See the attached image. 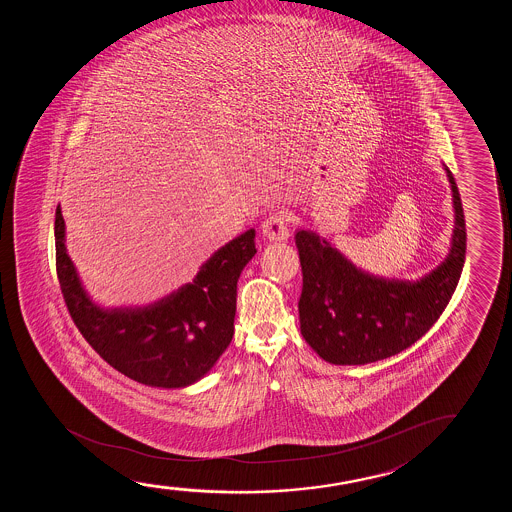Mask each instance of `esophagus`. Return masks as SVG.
<instances>
[{"label":"esophagus","mask_w":512,"mask_h":512,"mask_svg":"<svg viewBox=\"0 0 512 512\" xmlns=\"http://www.w3.org/2000/svg\"><path fill=\"white\" fill-rule=\"evenodd\" d=\"M290 222L292 213L287 210H278L271 213L262 224V232L269 241H285L290 236Z\"/></svg>","instance_id":"obj_1"}]
</instances>
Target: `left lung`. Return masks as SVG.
<instances>
[{"instance_id":"8db88e82","label":"left lung","mask_w":512,"mask_h":512,"mask_svg":"<svg viewBox=\"0 0 512 512\" xmlns=\"http://www.w3.org/2000/svg\"><path fill=\"white\" fill-rule=\"evenodd\" d=\"M446 169L455 208L448 257L416 281L358 269L313 231H297L302 267L301 334L330 364L364 365L397 355L425 336L455 292L467 250L462 199Z\"/></svg>"}]
</instances>
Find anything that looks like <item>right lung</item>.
<instances>
[{"mask_svg": "<svg viewBox=\"0 0 512 512\" xmlns=\"http://www.w3.org/2000/svg\"><path fill=\"white\" fill-rule=\"evenodd\" d=\"M56 269L64 302L99 357L141 385L185 388L204 378L232 341L239 274L257 253L248 229L213 253L192 283L143 308L91 301L66 252L57 206Z\"/></svg>", "mask_w": 512, "mask_h": 512, "instance_id": "obj_1", "label": "right lung"}]
</instances>
